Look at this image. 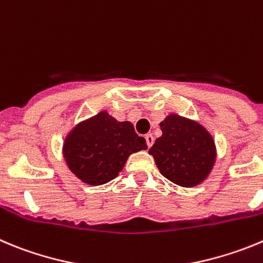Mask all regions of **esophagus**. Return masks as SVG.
<instances>
[{"label":"esophagus","mask_w":263,"mask_h":263,"mask_svg":"<svg viewBox=\"0 0 263 263\" xmlns=\"http://www.w3.org/2000/svg\"><path fill=\"white\" fill-rule=\"evenodd\" d=\"M146 143H147L148 147H151V146H153V144H154V136H153V134H147V136H146Z\"/></svg>","instance_id":"obj_1"}]
</instances>
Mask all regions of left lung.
I'll return each mask as SVG.
<instances>
[{
    "instance_id": "left-lung-1",
    "label": "left lung",
    "mask_w": 263,
    "mask_h": 263,
    "mask_svg": "<svg viewBox=\"0 0 263 263\" xmlns=\"http://www.w3.org/2000/svg\"><path fill=\"white\" fill-rule=\"evenodd\" d=\"M161 137L148 154L165 179L184 187L202 184L213 171L216 146L213 136L194 120L170 113L160 122Z\"/></svg>"
}]
</instances>
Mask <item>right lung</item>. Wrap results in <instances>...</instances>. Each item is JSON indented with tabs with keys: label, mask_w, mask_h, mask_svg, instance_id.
Here are the masks:
<instances>
[{
	"label": "right lung",
	"mask_w": 263,
	"mask_h": 263,
	"mask_svg": "<svg viewBox=\"0 0 263 263\" xmlns=\"http://www.w3.org/2000/svg\"><path fill=\"white\" fill-rule=\"evenodd\" d=\"M147 150L129 121H117L107 110L78 122L65 137L62 155L67 168L92 186L116 179L132 154Z\"/></svg>",
	"instance_id": "add662e5"
}]
</instances>
